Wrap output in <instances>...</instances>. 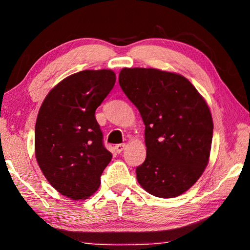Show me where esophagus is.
I'll return each instance as SVG.
<instances>
[{"mask_svg": "<svg viewBox=\"0 0 250 250\" xmlns=\"http://www.w3.org/2000/svg\"><path fill=\"white\" fill-rule=\"evenodd\" d=\"M125 146H126L125 145V143H121V145H117L115 146V149H116V151L118 152V153H121V152L125 149Z\"/></svg>", "mask_w": 250, "mask_h": 250, "instance_id": "obj_1", "label": "esophagus"}]
</instances>
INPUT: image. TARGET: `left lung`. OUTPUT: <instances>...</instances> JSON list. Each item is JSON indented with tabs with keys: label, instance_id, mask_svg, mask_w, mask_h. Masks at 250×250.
Returning a JSON list of instances; mask_svg holds the SVG:
<instances>
[{
	"label": "left lung",
	"instance_id": "obj_1",
	"mask_svg": "<svg viewBox=\"0 0 250 250\" xmlns=\"http://www.w3.org/2000/svg\"><path fill=\"white\" fill-rule=\"evenodd\" d=\"M119 83L146 125L139 184L156 197L181 195L209 160L213 119L205 99L184 76L160 69L124 68Z\"/></svg>",
	"mask_w": 250,
	"mask_h": 250
}]
</instances>
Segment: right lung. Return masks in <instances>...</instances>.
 I'll list each match as a JSON object with an SVG mask.
<instances>
[{
    "mask_svg": "<svg viewBox=\"0 0 250 250\" xmlns=\"http://www.w3.org/2000/svg\"><path fill=\"white\" fill-rule=\"evenodd\" d=\"M110 69L83 70L46 96L35 125V155L49 184L74 201L91 196L111 161L95 112L115 86Z\"/></svg>",
    "mask_w": 250,
    "mask_h": 250,
    "instance_id": "1",
    "label": "right lung"
}]
</instances>
